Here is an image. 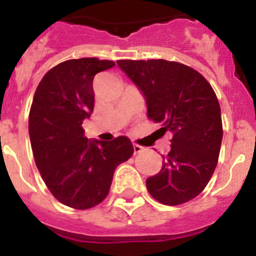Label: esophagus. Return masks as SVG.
Masks as SVG:
<instances>
[{"label":"esophagus","instance_id":"34e87169","mask_svg":"<svg viewBox=\"0 0 256 256\" xmlns=\"http://www.w3.org/2000/svg\"><path fill=\"white\" fill-rule=\"evenodd\" d=\"M133 150H134V154H140L144 151V148L140 146V144H133Z\"/></svg>","mask_w":256,"mask_h":256}]
</instances>
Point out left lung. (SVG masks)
Returning a JSON list of instances; mask_svg holds the SVG:
<instances>
[{
    "label": "left lung",
    "mask_w": 256,
    "mask_h": 256,
    "mask_svg": "<svg viewBox=\"0 0 256 256\" xmlns=\"http://www.w3.org/2000/svg\"><path fill=\"white\" fill-rule=\"evenodd\" d=\"M144 94L148 116L173 134L162 170L146 180L150 195L164 205L192 200L216 170L223 128L220 106L198 72L166 60H119Z\"/></svg>",
    "instance_id": "8db88e82"
}]
</instances>
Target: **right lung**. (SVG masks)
Listing matches in <instances>:
<instances>
[{"label": "right lung", "instance_id": "add662e5", "mask_svg": "<svg viewBox=\"0 0 256 256\" xmlns=\"http://www.w3.org/2000/svg\"><path fill=\"white\" fill-rule=\"evenodd\" d=\"M114 65L96 58L64 61L47 72L33 97L29 137L36 165L52 195L74 209L100 204L116 166L133 154L126 136L88 140L82 128L94 112V76Z\"/></svg>", "mask_w": 256, "mask_h": 256}]
</instances>
